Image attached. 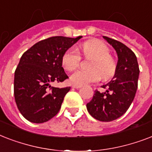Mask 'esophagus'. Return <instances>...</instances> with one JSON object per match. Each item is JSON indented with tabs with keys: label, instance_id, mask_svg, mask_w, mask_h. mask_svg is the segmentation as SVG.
I'll list each match as a JSON object with an SVG mask.
<instances>
[{
	"label": "esophagus",
	"instance_id": "esophagus-1",
	"mask_svg": "<svg viewBox=\"0 0 152 152\" xmlns=\"http://www.w3.org/2000/svg\"><path fill=\"white\" fill-rule=\"evenodd\" d=\"M73 88H76V89H79V88H80L82 86L81 85H76V84H73V85L72 86Z\"/></svg>",
	"mask_w": 152,
	"mask_h": 152
}]
</instances>
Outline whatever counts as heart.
<instances>
[{
  "instance_id": "obj_1",
  "label": "heart",
  "mask_w": 152,
  "mask_h": 152,
  "mask_svg": "<svg viewBox=\"0 0 152 152\" xmlns=\"http://www.w3.org/2000/svg\"><path fill=\"white\" fill-rule=\"evenodd\" d=\"M83 53L91 58L90 69H78L70 76V81L76 85H83L99 80L101 77L108 79L112 76L116 69L115 61L110 55V50L100 41H88L82 46ZM81 60L78 49L72 46L62 57V65L68 71H72L78 66Z\"/></svg>"
}]
</instances>
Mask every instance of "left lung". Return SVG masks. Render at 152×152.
Returning a JSON list of instances; mask_svg holds the SVG:
<instances>
[{"mask_svg": "<svg viewBox=\"0 0 152 152\" xmlns=\"http://www.w3.org/2000/svg\"><path fill=\"white\" fill-rule=\"evenodd\" d=\"M118 54V64L113 79L106 85L105 92L95 91L87 109L100 121H112L122 116L134 99L138 86L140 69L136 55L121 42L103 36Z\"/></svg>", "mask_w": 152, "mask_h": 152, "instance_id": "1", "label": "left lung"}]
</instances>
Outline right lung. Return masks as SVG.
I'll list each match as a JSON object with an SVG mask.
<instances>
[{
	"mask_svg": "<svg viewBox=\"0 0 152 152\" xmlns=\"http://www.w3.org/2000/svg\"><path fill=\"white\" fill-rule=\"evenodd\" d=\"M82 36L50 37L35 43L22 55L15 71L14 96L19 110L33 123L48 121L59 112L70 87H51L69 78L62 57Z\"/></svg>",
	"mask_w": 152,
	"mask_h": 152,
	"instance_id": "right-lung-1",
	"label": "right lung"
}]
</instances>
